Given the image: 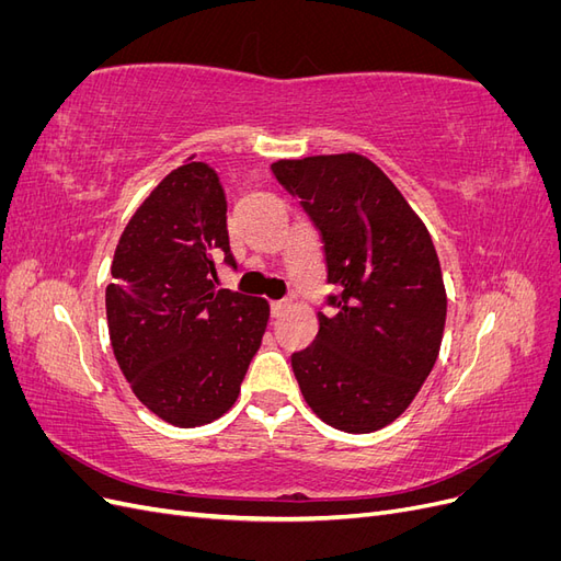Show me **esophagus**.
Listing matches in <instances>:
<instances>
[{
    "label": "esophagus",
    "mask_w": 561,
    "mask_h": 561,
    "mask_svg": "<svg viewBox=\"0 0 561 561\" xmlns=\"http://www.w3.org/2000/svg\"><path fill=\"white\" fill-rule=\"evenodd\" d=\"M287 309H290V299H278V301H271V316L280 318Z\"/></svg>",
    "instance_id": "esophagus-1"
}]
</instances>
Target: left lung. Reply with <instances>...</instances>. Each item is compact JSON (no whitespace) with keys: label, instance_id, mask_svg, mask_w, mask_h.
<instances>
[{"label":"left lung","instance_id":"obj_1","mask_svg":"<svg viewBox=\"0 0 561 561\" xmlns=\"http://www.w3.org/2000/svg\"><path fill=\"white\" fill-rule=\"evenodd\" d=\"M271 171L320 231L336 287L316 342L293 353L301 396L336 431H379L412 404L443 344L447 293L431 233L360 154L283 159Z\"/></svg>","mask_w":561,"mask_h":561}]
</instances>
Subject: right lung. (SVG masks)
<instances>
[{
  "instance_id": "obj_1",
  "label": "right lung",
  "mask_w": 561,
  "mask_h": 561,
  "mask_svg": "<svg viewBox=\"0 0 561 561\" xmlns=\"http://www.w3.org/2000/svg\"><path fill=\"white\" fill-rule=\"evenodd\" d=\"M236 266L215 168L186 161L135 210L105 293L114 358L133 393L180 428L231 410L268 322L266 299L217 290Z\"/></svg>"
}]
</instances>
